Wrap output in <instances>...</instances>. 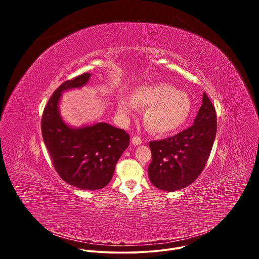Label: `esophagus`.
<instances>
[{
    "instance_id": "1",
    "label": "esophagus",
    "mask_w": 259,
    "mask_h": 259,
    "mask_svg": "<svg viewBox=\"0 0 259 259\" xmlns=\"http://www.w3.org/2000/svg\"><path fill=\"white\" fill-rule=\"evenodd\" d=\"M141 142H142V139L139 136H133L132 137V143L134 145H139V144H141Z\"/></svg>"
}]
</instances>
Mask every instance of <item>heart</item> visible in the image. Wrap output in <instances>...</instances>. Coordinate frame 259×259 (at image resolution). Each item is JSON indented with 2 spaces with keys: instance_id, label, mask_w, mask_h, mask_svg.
Wrapping results in <instances>:
<instances>
[{
  "instance_id": "obj_1",
  "label": "heart",
  "mask_w": 259,
  "mask_h": 259,
  "mask_svg": "<svg viewBox=\"0 0 259 259\" xmlns=\"http://www.w3.org/2000/svg\"><path fill=\"white\" fill-rule=\"evenodd\" d=\"M122 115H130L135 106L146 108L144 125L154 133L164 134L175 131L186 123L192 112V102L187 93L176 90L166 83L147 84L137 87L131 100H119Z\"/></svg>"
}]
</instances>
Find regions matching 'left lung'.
Masks as SVG:
<instances>
[{
  "label": "left lung",
  "mask_w": 259,
  "mask_h": 259,
  "mask_svg": "<svg viewBox=\"0 0 259 259\" xmlns=\"http://www.w3.org/2000/svg\"><path fill=\"white\" fill-rule=\"evenodd\" d=\"M217 129L215 108L207 94L194 125L178 134L150 142L149 177L156 188L174 192L192 184L204 170Z\"/></svg>",
  "instance_id": "obj_1"
}]
</instances>
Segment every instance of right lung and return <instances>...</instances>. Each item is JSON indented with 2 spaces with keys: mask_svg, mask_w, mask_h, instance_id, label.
Returning a JSON list of instances; mask_svg holds the SVG:
<instances>
[{
  "mask_svg": "<svg viewBox=\"0 0 259 259\" xmlns=\"http://www.w3.org/2000/svg\"><path fill=\"white\" fill-rule=\"evenodd\" d=\"M85 72L62 83L52 94L42 116V135L58 175L81 190L95 191L112 180L116 164L129 145V134L107 123L81 128L67 126L58 102L63 91L80 88L89 81Z\"/></svg>",
  "mask_w": 259,
  "mask_h": 259,
  "instance_id": "1",
  "label": "right lung"
}]
</instances>
